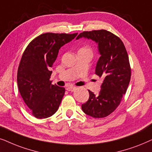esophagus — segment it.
I'll return each mask as SVG.
<instances>
[{"instance_id": "esophagus-1", "label": "esophagus", "mask_w": 152, "mask_h": 152, "mask_svg": "<svg viewBox=\"0 0 152 152\" xmlns=\"http://www.w3.org/2000/svg\"><path fill=\"white\" fill-rule=\"evenodd\" d=\"M76 87H74V86H68L66 87V90L67 91H71V92H74V91L76 90Z\"/></svg>"}]
</instances>
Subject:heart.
<instances>
[{"label":"heart","instance_id":"1","mask_svg":"<svg viewBox=\"0 0 152 152\" xmlns=\"http://www.w3.org/2000/svg\"><path fill=\"white\" fill-rule=\"evenodd\" d=\"M80 50H87V51H90V52H91L90 48H89L88 47H83V48H80Z\"/></svg>","mask_w":152,"mask_h":152}]
</instances>
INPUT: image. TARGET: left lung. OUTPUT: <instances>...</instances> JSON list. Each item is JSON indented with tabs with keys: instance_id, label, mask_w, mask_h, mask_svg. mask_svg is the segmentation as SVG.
Instances as JSON below:
<instances>
[{
	"instance_id": "obj_1",
	"label": "left lung",
	"mask_w": 152,
	"mask_h": 152,
	"mask_svg": "<svg viewBox=\"0 0 152 152\" xmlns=\"http://www.w3.org/2000/svg\"><path fill=\"white\" fill-rule=\"evenodd\" d=\"M92 39L98 44L100 58L95 74L104 78L100 92L94 94L89 91V99L81 108L86 115L102 118L112 113L120 104L131 79V67L126 48L122 40L106 30L85 31L80 38Z\"/></svg>"
}]
</instances>
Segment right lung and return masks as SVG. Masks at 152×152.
Listing matches in <instances>:
<instances>
[{"instance_id":"add662e5","label":"right lung","mask_w":152,"mask_h":152,"mask_svg":"<svg viewBox=\"0 0 152 152\" xmlns=\"http://www.w3.org/2000/svg\"><path fill=\"white\" fill-rule=\"evenodd\" d=\"M78 33H44L35 38L26 48L17 72L20 94L36 118L55 114L65 89L52 85V66L59 49L74 39Z\"/></svg>"}]
</instances>
